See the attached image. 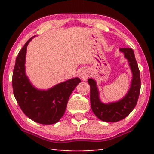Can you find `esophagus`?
Masks as SVG:
<instances>
[{
  "instance_id": "1",
  "label": "esophagus",
  "mask_w": 154,
  "mask_h": 154,
  "mask_svg": "<svg viewBox=\"0 0 154 154\" xmlns=\"http://www.w3.org/2000/svg\"><path fill=\"white\" fill-rule=\"evenodd\" d=\"M79 77L83 80H87L88 77H89V71L87 69H82L79 72Z\"/></svg>"
}]
</instances>
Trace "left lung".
Here are the masks:
<instances>
[{
	"mask_svg": "<svg viewBox=\"0 0 154 154\" xmlns=\"http://www.w3.org/2000/svg\"><path fill=\"white\" fill-rule=\"evenodd\" d=\"M124 53L130 65L132 73L130 88L126 96L117 102L105 104L99 98V92L96 82L92 78L88 80L90 85V103L93 113L100 120L108 122H116L124 119L131 113L136 106L140 90V71L135 58L134 51L131 48H119Z\"/></svg>",
	"mask_w": 154,
	"mask_h": 154,
	"instance_id": "1",
	"label": "left lung"
}]
</instances>
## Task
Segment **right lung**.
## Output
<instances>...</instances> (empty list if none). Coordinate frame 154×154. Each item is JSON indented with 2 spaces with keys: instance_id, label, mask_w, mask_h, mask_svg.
<instances>
[{
  "instance_id": "add662e5",
  "label": "right lung",
  "mask_w": 154,
  "mask_h": 154,
  "mask_svg": "<svg viewBox=\"0 0 154 154\" xmlns=\"http://www.w3.org/2000/svg\"><path fill=\"white\" fill-rule=\"evenodd\" d=\"M33 37L25 43L16 58L12 78L14 94L20 107L30 119L38 124H53L63 116L70 96L81 80L72 78L48 90L34 87L25 72L27 46Z\"/></svg>"
}]
</instances>
